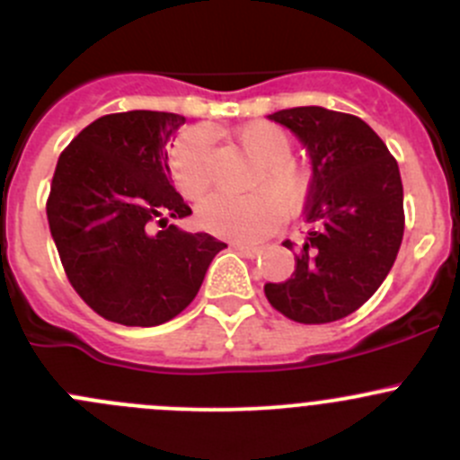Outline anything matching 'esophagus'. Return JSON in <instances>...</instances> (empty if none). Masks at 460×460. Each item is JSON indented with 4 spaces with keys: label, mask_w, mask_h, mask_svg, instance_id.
Here are the masks:
<instances>
[{
    "label": "esophagus",
    "mask_w": 460,
    "mask_h": 460,
    "mask_svg": "<svg viewBox=\"0 0 460 460\" xmlns=\"http://www.w3.org/2000/svg\"><path fill=\"white\" fill-rule=\"evenodd\" d=\"M235 249H238L240 253H243V256H247V258H256L258 253H260V247H253V244H235Z\"/></svg>",
    "instance_id": "esophagus-1"
}]
</instances>
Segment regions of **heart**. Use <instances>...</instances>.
<instances>
[{
  "mask_svg": "<svg viewBox=\"0 0 460 460\" xmlns=\"http://www.w3.org/2000/svg\"><path fill=\"white\" fill-rule=\"evenodd\" d=\"M244 155L258 164L249 178V196H211L198 207V220L211 234L231 240H258L276 229L282 211L291 213L307 200L314 171L294 157V137L278 124L260 119L234 133ZM171 178L187 200H198L213 180L208 137L202 131H187L171 151Z\"/></svg>",
  "mask_w": 460,
  "mask_h": 460,
  "instance_id": "1",
  "label": "heart"
}]
</instances>
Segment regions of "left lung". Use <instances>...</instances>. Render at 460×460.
Listing matches in <instances>:
<instances>
[{
    "instance_id": "left-lung-1",
    "label": "left lung",
    "mask_w": 460,
    "mask_h": 460,
    "mask_svg": "<svg viewBox=\"0 0 460 460\" xmlns=\"http://www.w3.org/2000/svg\"><path fill=\"white\" fill-rule=\"evenodd\" d=\"M307 146L314 166L303 244L285 240L296 271L264 296L296 323L324 324L363 307L387 278L405 231L398 162L360 118L323 106L269 115Z\"/></svg>"
}]
</instances>
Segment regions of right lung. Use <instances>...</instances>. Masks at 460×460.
<instances>
[{
	"label": "right lung",
	"mask_w": 460,
	"mask_h": 460,
	"mask_svg": "<svg viewBox=\"0 0 460 460\" xmlns=\"http://www.w3.org/2000/svg\"><path fill=\"white\" fill-rule=\"evenodd\" d=\"M184 122L164 111L104 115L73 137L55 166L50 235L73 289L111 323L155 327L175 318L226 247L169 222L191 216L166 162Z\"/></svg>",
	"instance_id": "1"
}]
</instances>
